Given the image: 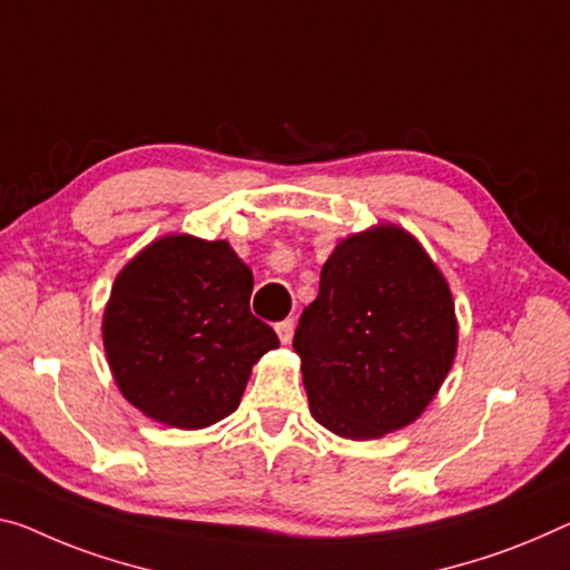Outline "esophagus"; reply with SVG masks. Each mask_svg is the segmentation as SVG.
Instances as JSON below:
<instances>
[{
    "label": "esophagus",
    "mask_w": 570,
    "mask_h": 570,
    "mask_svg": "<svg viewBox=\"0 0 570 570\" xmlns=\"http://www.w3.org/2000/svg\"><path fill=\"white\" fill-rule=\"evenodd\" d=\"M275 331H277V336H279V341H283V344H287V341L293 338V331H295V321L293 318H285V321H279V323H275Z\"/></svg>",
    "instance_id": "34e87169"
}]
</instances>
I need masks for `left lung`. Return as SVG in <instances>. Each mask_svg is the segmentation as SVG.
I'll return each instance as SVG.
<instances>
[{
    "instance_id": "8db88e82",
    "label": "left lung",
    "mask_w": 570,
    "mask_h": 570,
    "mask_svg": "<svg viewBox=\"0 0 570 570\" xmlns=\"http://www.w3.org/2000/svg\"><path fill=\"white\" fill-rule=\"evenodd\" d=\"M293 348L323 428L356 441L392 433L423 413L451 370V291L407 232L354 234L323 265Z\"/></svg>"
}]
</instances>
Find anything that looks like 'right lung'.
Instances as JSON below:
<instances>
[{"instance_id":"add662e5","label":"right lung","mask_w":570,"mask_h":570,"mask_svg":"<svg viewBox=\"0 0 570 570\" xmlns=\"http://www.w3.org/2000/svg\"><path fill=\"white\" fill-rule=\"evenodd\" d=\"M249 267L226 242L165 236L121 269L104 313V348L121 395L173 428L232 415L252 364L279 346L249 311Z\"/></svg>"}]
</instances>
